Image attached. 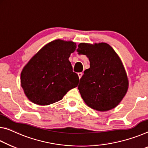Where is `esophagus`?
I'll use <instances>...</instances> for the list:
<instances>
[{
  "label": "esophagus",
  "mask_w": 148,
  "mask_h": 148,
  "mask_svg": "<svg viewBox=\"0 0 148 148\" xmlns=\"http://www.w3.org/2000/svg\"><path fill=\"white\" fill-rule=\"evenodd\" d=\"M78 75H79V79H81V77H82V76H83V73H78Z\"/></svg>",
  "instance_id": "34e87169"
}]
</instances>
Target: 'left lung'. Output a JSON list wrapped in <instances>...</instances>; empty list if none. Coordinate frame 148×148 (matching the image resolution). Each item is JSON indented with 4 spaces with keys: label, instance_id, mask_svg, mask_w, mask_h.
<instances>
[{
    "label": "left lung",
    "instance_id": "obj_1",
    "mask_svg": "<svg viewBox=\"0 0 148 148\" xmlns=\"http://www.w3.org/2000/svg\"><path fill=\"white\" fill-rule=\"evenodd\" d=\"M78 47V52L86 55L90 61V68L84 71L78 86L84 102L100 111L115 108L129 87L121 60L107 43H80Z\"/></svg>",
    "mask_w": 148,
    "mask_h": 148
}]
</instances>
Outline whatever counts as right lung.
I'll use <instances>...</instances> for the list:
<instances>
[{
  "label": "right lung",
  "mask_w": 148,
  "mask_h": 148,
  "mask_svg": "<svg viewBox=\"0 0 148 148\" xmlns=\"http://www.w3.org/2000/svg\"><path fill=\"white\" fill-rule=\"evenodd\" d=\"M75 49L72 41L58 39L48 43L31 58L21 73V86L29 100L38 105H50L77 86L79 76L69 61Z\"/></svg>",
  "instance_id": "obj_1"
}]
</instances>
